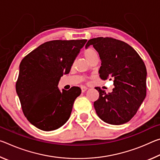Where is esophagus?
Instances as JSON below:
<instances>
[{"label": "esophagus", "mask_w": 160, "mask_h": 160, "mask_svg": "<svg viewBox=\"0 0 160 160\" xmlns=\"http://www.w3.org/2000/svg\"><path fill=\"white\" fill-rule=\"evenodd\" d=\"M87 90H88V88H87V87H85V86L81 87V90H82V92H85Z\"/></svg>", "instance_id": "34e87169"}]
</instances>
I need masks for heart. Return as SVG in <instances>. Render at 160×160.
Instances as JSON below:
<instances>
[{"instance_id":"obj_1","label":"heart","mask_w":160,"mask_h":160,"mask_svg":"<svg viewBox=\"0 0 160 160\" xmlns=\"http://www.w3.org/2000/svg\"><path fill=\"white\" fill-rule=\"evenodd\" d=\"M83 55L87 60L90 61L92 58H93L94 57H95V56H97V53L93 48L89 47L84 51Z\"/></svg>"}]
</instances>
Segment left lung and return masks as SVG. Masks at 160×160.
Here are the masks:
<instances>
[{"label":"left lung","mask_w":160,"mask_h":160,"mask_svg":"<svg viewBox=\"0 0 160 160\" xmlns=\"http://www.w3.org/2000/svg\"><path fill=\"white\" fill-rule=\"evenodd\" d=\"M92 45L101 59L99 70L102 80H113L112 92L99 87V99L94 107L99 117L112 125L126 123L133 117L146 97V70L144 62L133 48L111 37H97L85 45Z\"/></svg>","instance_id":"8db88e82"}]
</instances>
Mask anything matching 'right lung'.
<instances>
[{
    "mask_svg": "<svg viewBox=\"0 0 160 160\" xmlns=\"http://www.w3.org/2000/svg\"><path fill=\"white\" fill-rule=\"evenodd\" d=\"M87 39L53 40L28 54L20 64L16 92L27 119L44 131L58 129L70 118L78 87L69 90L58 88L63 75L68 74Z\"/></svg>",
    "mask_w": 160,
    "mask_h": 160,
    "instance_id": "right-lung-1",
    "label": "right lung"
}]
</instances>
